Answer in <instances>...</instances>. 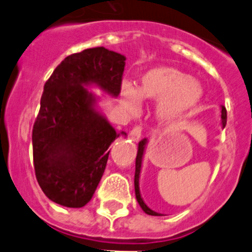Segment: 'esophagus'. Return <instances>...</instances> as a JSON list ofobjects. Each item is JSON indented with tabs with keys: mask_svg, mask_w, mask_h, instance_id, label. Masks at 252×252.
Returning a JSON list of instances; mask_svg holds the SVG:
<instances>
[{
	"mask_svg": "<svg viewBox=\"0 0 252 252\" xmlns=\"http://www.w3.org/2000/svg\"><path fill=\"white\" fill-rule=\"evenodd\" d=\"M142 137V128L139 126H134L130 131H129V138H130L133 142H138Z\"/></svg>",
	"mask_w": 252,
	"mask_h": 252,
	"instance_id": "1",
	"label": "esophagus"
}]
</instances>
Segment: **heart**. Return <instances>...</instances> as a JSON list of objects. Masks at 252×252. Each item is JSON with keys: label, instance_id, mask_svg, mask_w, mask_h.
<instances>
[{"label": "heart", "instance_id": "b5f03b06", "mask_svg": "<svg viewBox=\"0 0 252 252\" xmlns=\"http://www.w3.org/2000/svg\"><path fill=\"white\" fill-rule=\"evenodd\" d=\"M203 98V88L189 74L173 67H154L140 77L139 88L129 82L121 86V99L130 114H138L142 99L158 100L157 117L164 123L185 119Z\"/></svg>", "mask_w": 252, "mask_h": 252}]
</instances>
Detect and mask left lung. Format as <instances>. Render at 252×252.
I'll return each instance as SVG.
<instances>
[{
  "label": "left lung",
  "instance_id": "8db88e82",
  "mask_svg": "<svg viewBox=\"0 0 252 252\" xmlns=\"http://www.w3.org/2000/svg\"><path fill=\"white\" fill-rule=\"evenodd\" d=\"M221 126L222 128H225L226 126V109H225L224 105H221ZM145 144H147V139H143L139 142L138 145V153H137V159H135V175H134V188H135V196H137V200L139 203L140 208L143 209L145 214L153 216H161V214L155 213L154 210H152L150 208H148L147 204L144 203V200L142 199V195H140L139 190V178H140V170H142V161H143V155H144L145 150Z\"/></svg>",
  "mask_w": 252,
  "mask_h": 252
}]
</instances>
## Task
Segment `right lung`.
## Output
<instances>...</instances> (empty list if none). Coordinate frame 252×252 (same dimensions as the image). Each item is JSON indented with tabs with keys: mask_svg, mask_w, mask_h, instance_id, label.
<instances>
[{
	"mask_svg": "<svg viewBox=\"0 0 252 252\" xmlns=\"http://www.w3.org/2000/svg\"><path fill=\"white\" fill-rule=\"evenodd\" d=\"M126 57L104 47L65 57L44 84L32 130L37 182L49 200L82 208L93 196L117 134L86 87L121 93ZM122 134L126 135L124 131Z\"/></svg>",
	"mask_w": 252,
	"mask_h": 252,
	"instance_id": "add662e5",
	"label": "right lung"
}]
</instances>
